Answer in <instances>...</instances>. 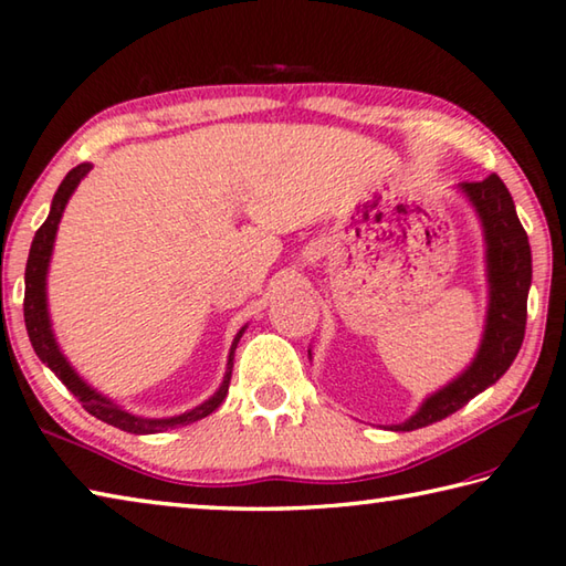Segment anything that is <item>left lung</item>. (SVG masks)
Listing matches in <instances>:
<instances>
[{
    "label": "left lung",
    "instance_id": "left-lung-1",
    "mask_svg": "<svg viewBox=\"0 0 566 566\" xmlns=\"http://www.w3.org/2000/svg\"><path fill=\"white\" fill-rule=\"evenodd\" d=\"M485 234L488 262V318L485 334L472 364L453 378L448 386L436 390L423 400L406 423L390 430H416L448 418L470 398L482 394L507 371L525 338L527 324V294L532 284V252L527 232L515 212V202L497 176H488L480 182H460Z\"/></svg>",
    "mask_w": 566,
    "mask_h": 566
}]
</instances>
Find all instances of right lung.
<instances>
[{
    "label": "right lung",
    "mask_w": 566,
    "mask_h": 566,
    "mask_svg": "<svg viewBox=\"0 0 566 566\" xmlns=\"http://www.w3.org/2000/svg\"><path fill=\"white\" fill-rule=\"evenodd\" d=\"M91 170V163H81L74 170L66 172V178L61 180L59 190L51 200V210L46 222L41 224L34 234L32 250H29V260H27V272H24V324H27V334L29 342H32L36 356L44 361L51 371L59 376V381L64 384L71 394H74L81 406H84L91 416H96L104 423L126 430V433H136V436H148V433H163V430L178 428V426H188L200 420L205 416H210L214 408H220V403L228 396L230 388V376H232V358H234V348H238L240 336L244 334V326L238 332L230 348V358H228V371H224V378L220 388L214 390V396L205 400L198 408L185 410L180 416H170V418H140L133 416L128 410H123L120 406L113 403L111 398L101 396L96 388H91L84 378H81L71 364L66 361V356L61 354V348L54 338V332H51V318L46 310V272H49V262H51V252H54V240H56V230L61 222V214H64V208L71 195H74L76 185L86 178V172Z\"/></svg>",
    "instance_id": "obj_1"
}]
</instances>
